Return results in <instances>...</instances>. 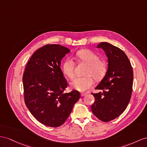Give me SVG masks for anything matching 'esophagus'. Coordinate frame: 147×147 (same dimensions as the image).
Returning <instances> with one entry per match:
<instances>
[{
	"mask_svg": "<svg viewBox=\"0 0 147 147\" xmlns=\"http://www.w3.org/2000/svg\"><path fill=\"white\" fill-rule=\"evenodd\" d=\"M86 94H87L86 93H81V96L83 97V96H85Z\"/></svg>",
	"mask_w": 147,
	"mask_h": 147,
	"instance_id": "esophagus-1",
	"label": "esophagus"
}]
</instances>
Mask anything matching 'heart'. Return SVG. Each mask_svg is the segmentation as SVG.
<instances>
[{"label":"heart","instance_id":"b5f03b06","mask_svg":"<svg viewBox=\"0 0 147 147\" xmlns=\"http://www.w3.org/2000/svg\"><path fill=\"white\" fill-rule=\"evenodd\" d=\"M76 58L80 62L84 63L88 65L84 77L76 78L71 82V87L78 91H85L94 85V78L99 81L103 78L107 71V64L104 60L99 59V56L93 51L84 49L76 53ZM75 63L73 59H66L63 63V73L72 80L74 76Z\"/></svg>","mask_w":147,"mask_h":147}]
</instances>
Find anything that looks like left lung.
I'll list each match as a JSON object with an SVG mask.
<instances>
[{
  "label": "left lung",
  "instance_id": "left-lung-1",
  "mask_svg": "<svg viewBox=\"0 0 147 147\" xmlns=\"http://www.w3.org/2000/svg\"><path fill=\"white\" fill-rule=\"evenodd\" d=\"M97 48H101L106 53L108 69L95 88L101 91L92 93L95 102L91 110L101 121L109 122L121 115L129 103L132 92L133 69L125 53L118 47L101 42Z\"/></svg>",
  "mask_w": 147,
  "mask_h": 147
}]
</instances>
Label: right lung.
Masks as SVG:
<instances>
[{"label": "right lung", "instance_id": "add662e5", "mask_svg": "<svg viewBox=\"0 0 147 147\" xmlns=\"http://www.w3.org/2000/svg\"><path fill=\"white\" fill-rule=\"evenodd\" d=\"M70 50L60 45H47L37 50L23 75L24 99L33 117L45 125L61 126L80 98L76 90L64 93L67 84L61 61Z\"/></svg>", "mask_w": 147, "mask_h": 147}]
</instances>
